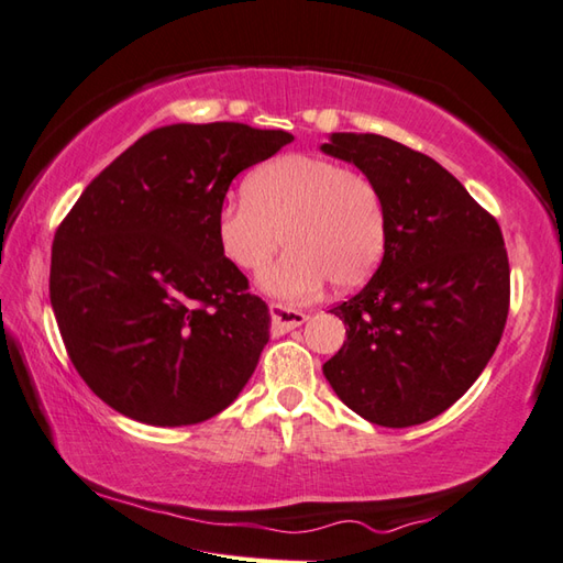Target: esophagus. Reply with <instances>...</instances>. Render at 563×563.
<instances>
[{
	"label": "esophagus",
	"mask_w": 563,
	"mask_h": 563,
	"mask_svg": "<svg viewBox=\"0 0 563 563\" xmlns=\"http://www.w3.org/2000/svg\"><path fill=\"white\" fill-rule=\"evenodd\" d=\"M271 317H273L275 331H280V333L302 327L307 321V314L300 312V309L288 307V305H278V302L271 305Z\"/></svg>",
	"instance_id": "1"
}]
</instances>
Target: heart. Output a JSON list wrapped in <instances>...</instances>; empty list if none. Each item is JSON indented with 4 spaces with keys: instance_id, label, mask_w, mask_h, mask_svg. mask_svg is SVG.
I'll return each mask as SVG.
<instances>
[{
    "instance_id": "1",
    "label": "heart",
    "mask_w": 563,
    "mask_h": 563,
    "mask_svg": "<svg viewBox=\"0 0 563 563\" xmlns=\"http://www.w3.org/2000/svg\"><path fill=\"white\" fill-rule=\"evenodd\" d=\"M214 236L232 266L256 273L278 246L285 256L261 285L285 300H305L331 280L363 285L387 246V208L373 178L312 154H283L246 176L244 196L214 214Z\"/></svg>"
}]
</instances>
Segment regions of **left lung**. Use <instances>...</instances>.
<instances>
[{"label": "left lung", "mask_w": 563, "mask_h": 563, "mask_svg": "<svg viewBox=\"0 0 563 563\" xmlns=\"http://www.w3.org/2000/svg\"><path fill=\"white\" fill-rule=\"evenodd\" d=\"M321 152L373 178L387 208L379 268L331 309L349 339L324 363V375L369 423H426L474 385L504 336V234L457 178L401 142L333 133Z\"/></svg>", "instance_id": "8db88e82"}]
</instances>
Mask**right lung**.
Listing matches in <instances>:
<instances>
[{"instance_id": "1", "label": "right lung", "mask_w": 563, "mask_h": 563, "mask_svg": "<svg viewBox=\"0 0 563 563\" xmlns=\"http://www.w3.org/2000/svg\"><path fill=\"white\" fill-rule=\"evenodd\" d=\"M295 137L244 123L142 135L59 222L51 305L99 399L150 426L227 409L268 343V307L222 256L214 214L232 178Z\"/></svg>"}]
</instances>
